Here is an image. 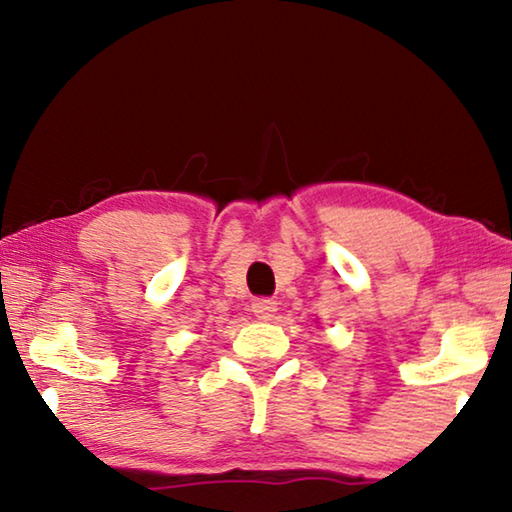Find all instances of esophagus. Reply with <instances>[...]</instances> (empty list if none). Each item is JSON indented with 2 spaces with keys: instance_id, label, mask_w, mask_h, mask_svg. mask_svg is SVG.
I'll list each match as a JSON object with an SVG mask.
<instances>
[{
  "instance_id": "esophagus-1",
  "label": "esophagus",
  "mask_w": 512,
  "mask_h": 512,
  "mask_svg": "<svg viewBox=\"0 0 512 512\" xmlns=\"http://www.w3.org/2000/svg\"><path fill=\"white\" fill-rule=\"evenodd\" d=\"M277 311V302L273 298H257L253 302V314L259 320H271Z\"/></svg>"
}]
</instances>
